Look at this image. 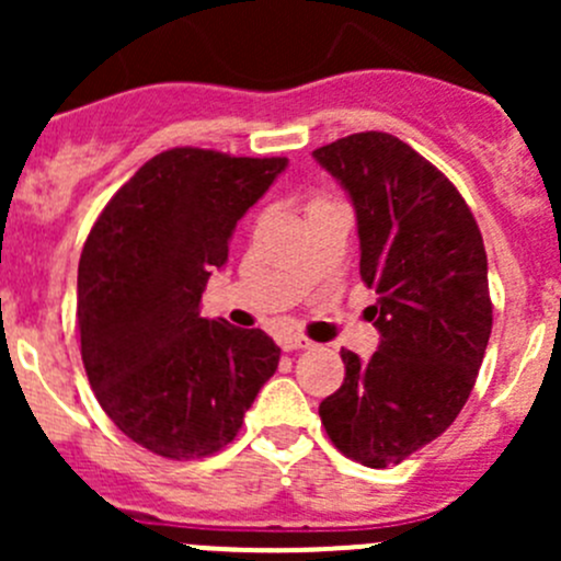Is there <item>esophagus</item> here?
<instances>
[{
  "label": "esophagus",
  "mask_w": 561,
  "mask_h": 561,
  "mask_svg": "<svg viewBox=\"0 0 561 561\" xmlns=\"http://www.w3.org/2000/svg\"><path fill=\"white\" fill-rule=\"evenodd\" d=\"M312 347V342H309L307 336H301V333H290V336L282 339V350L285 353H293V350H309Z\"/></svg>",
  "instance_id": "esophagus-1"
}]
</instances>
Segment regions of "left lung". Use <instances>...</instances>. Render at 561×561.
I'll return each mask as SVG.
<instances>
[{"label":"left lung","mask_w":561,"mask_h":561,"mask_svg":"<svg viewBox=\"0 0 561 561\" xmlns=\"http://www.w3.org/2000/svg\"><path fill=\"white\" fill-rule=\"evenodd\" d=\"M312 154L353 201L380 331L369 360L342 350L344 382L320 417L344 456L382 469L437 439L467 404L491 336L489 260L456 186L404 140L355 133Z\"/></svg>","instance_id":"left-lung-1"}]
</instances>
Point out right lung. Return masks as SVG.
I'll return each mask as SVG.
<instances>
[{
  "label": "right lung",
  "instance_id": "obj_1",
  "mask_svg": "<svg viewBox=\"0 0 561 561\" xmlns=\"http://www.w3.org/2000/svg\"><path fill=\"white\" fill-rule=\"evenodd\" d=\"M285 157L171 149L103 208L78 263L81 358L118 432L157 456L203 458L233 443L279 366L274 339L201 317L236 225Z\"/></svg>",
  "mask_w": 561,
  "mask_h": 561
}]
</instances>
